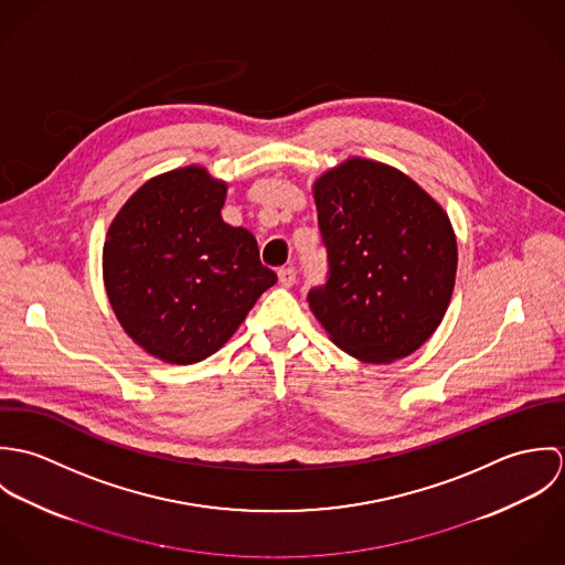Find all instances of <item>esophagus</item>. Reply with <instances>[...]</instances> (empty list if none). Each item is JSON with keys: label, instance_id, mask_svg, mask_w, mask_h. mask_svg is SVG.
Instances as JSON below:
<instances>
[{"label": "esophagus", "instance_id": "esophagus-1", "mask_svg": "<svg viewBox=\"0 0 565 565\" xmlns=\"http://www.w3.org/2000/svg\"><path fill=\"white\" fill-rule=\"evenodd\" d=\"M278 280L282 287H291L296 282V267L294 265H287V267H280L278 269Z\"/></svg>", "mask_w": 565, "mask_h": 565}]
</instances>
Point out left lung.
Masks as SVG:
<instances>
[{
    "label": "left lung",
    "instance_id": "8db88e82",
    "mask_svg": "<svg viewBox=\"0 0 565 565\" xmlns=\"http://www.w3.org/2000/svg\"><path fill=\"white\" fill-rule=\"evenodd\" d=\"M328 254L307 296L330 339L365 363L415 352L446 316L457 237L444 209L403 171L348 159L313 184Z\"/></svg>",
    "mask_w": 565,
    "mask_h": 565
}]
</instances>
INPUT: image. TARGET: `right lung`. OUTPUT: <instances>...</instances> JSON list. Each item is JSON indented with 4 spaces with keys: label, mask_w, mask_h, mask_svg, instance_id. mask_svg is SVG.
<instances>
[{
    "label": "right lung",
    "mask_w": 565,
    "mask_h": 565,
    "mask_svg": "<svg viewBox=\"0 0 565 565\" xmlns=\"http://www.w3.org/2000/svg\"><path fill=\"white\" fill-rule=\"evenodd\" d=\"M226 182L191 164L148 180L104 243V287L124 330L164 363L217 352L278 276L249 231L222 220Z\"/></svg>",
    "instance_id": "add662e5"
}]
</instances>
